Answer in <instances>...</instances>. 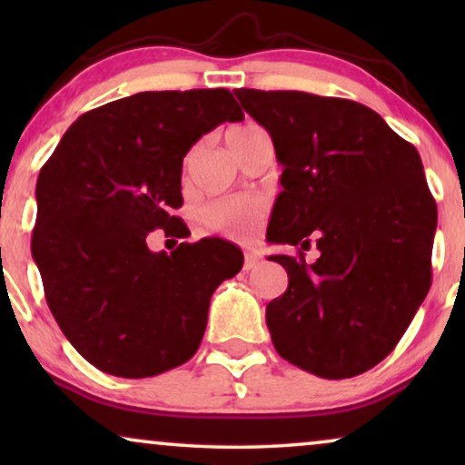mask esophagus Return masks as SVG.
Segmentation results:
<instances>
[{"instance_id": "34e87169", "label": "esophagus", "mask_w": 465, "mask_h": 465, "mask_svg": "<svg viewBox=\"0 0 465 465\" xmlns=\"http://www.w3.org/2000/svg\"><path fill=\"white\" fill-rule=\"evenodd\" d=\"M260 264V256L256 252H245V271H252L256 269Z\"/></svg>"}]
</instances>
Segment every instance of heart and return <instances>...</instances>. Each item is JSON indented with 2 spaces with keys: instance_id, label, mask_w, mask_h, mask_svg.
I'll list each match as a JSON object with an SVG mask.
<instances>
[{
  "instance_id": "1",
  "label": "heart",
  "mask_w": 465,
  "mask_h": 465,
  "mask_svg": "<svg viewBox=\"0 0 465 465\" xmlns=\"http://www.w3.org/2000/svg\"><path fill=\"white\" fill-rule=\"evenodd\" d=\"M258 131L262 129L256 124L234 126L226 135L228 148L234 150L239 143H243L245 139H250ZM260 215H262V205L253 199H245V196H226V199L212 201L201 212L203 224L212 228V231L224 232L228 237H245V234H250L252 228L258 224Z\"/></svg>"
}]
</instances>
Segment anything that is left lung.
Returning <instances> with one entry per match:
<instances>
[{"label":"left lung","mask_w":465,"mask_h":465,"mask_svg":"<svg viewBox=\"0 0 465 465\" xmlns=\"http://www.w3.org/2000/svg\"><path fill=\"white\" fill-rule=\"evenodd\" d=\"M262 124L283 173L271 243L315 241L320 258L269 256L288 290L266 304L272 345L290 364L349 379L393 351L428 296L436 201L415 145L371 107L301 91H234Z\"/></svg>","instance_id":"left-lung-1"}]
</instances>
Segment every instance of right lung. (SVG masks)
I'll return each mask as SVG.
<instances>
[{"instance_id":"1","label":"right lung","mask_w":465,"mask_h":465,"mask_svg":"<svg viewBox=\"0 0 465 465\" xmlns=\"http://www.w3.org/2000/svg\"><path fill=\"white\" fill-rule=\"evenodd\" d=\"M243 112L226 88L148 91L75 120L40 171L31 253L56 323L82 358L143 379L199 349L215 288L243 252L212 237L152 252L148 234H186L182 161Z\"/></svg>"}]
</instances>
